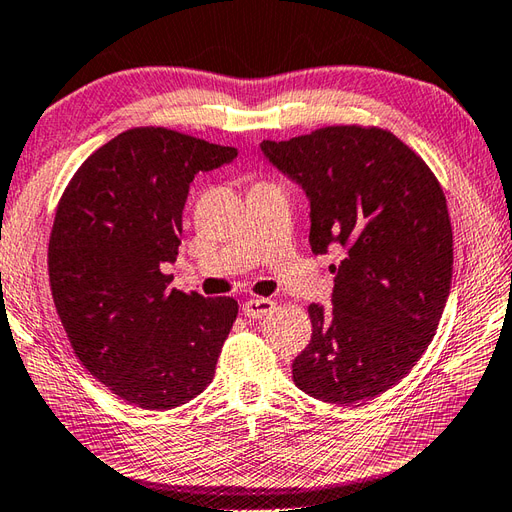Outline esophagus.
<instances>
[{
  "mask_svg": "<svg viewBox=\"0 0 512 512\" xmlns=\"http://www.w3.org/2000/svg\"><path fill=\"white\" fill-rule=\"evenodd\" d=\"M272 310H275V301L270 299H251L242 305V312L248 318H264Z\"/></svg>",
  "mask_w": 512,
  "mask_h": 512,
  "instance_id": "34e87169",
  "label": "esophagus"
}]
</instances>
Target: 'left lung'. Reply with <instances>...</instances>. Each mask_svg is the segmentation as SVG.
Masks as SVG:
<instances>
[{
	"label": "left lung",
	"mask_w": 512,
	"mask_h": 512,
	"mask_svg": "<svg viewBox=\"0 0 512 512\" xmlns=\"http://www.w3.org/2000/svg\"><path fill=\"white\" fill-rule=\"evenodd\" d=\"M259 148L310 200L312 253L342 251L331 310L310 305L294 384L342 406L382 395L421 360L445 310L454 240L443 189L382 128L327 126Z\"/></svg>",
	"instance_id": "8db88e82"
}]
</instances>
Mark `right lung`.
I'll return each instance as SVG.
<instances>
[{"label":"right lung","mask_w":512,"mask_h":512,"mask_svg":"<svg viewBox=\"0 0 512 512\" xmlns=\"http://www.w3.org/2000/svg\"><path fill=\"white\" fill-rule=\"evenodd\" d=\"M237 148L133 128L95 150L58 202L47 268L74 353L113 395L170 410L205 390L237 316L231 296L168 290L198 172Z\"/></svg>","instance_id":"add662e5"}]
</instances>
